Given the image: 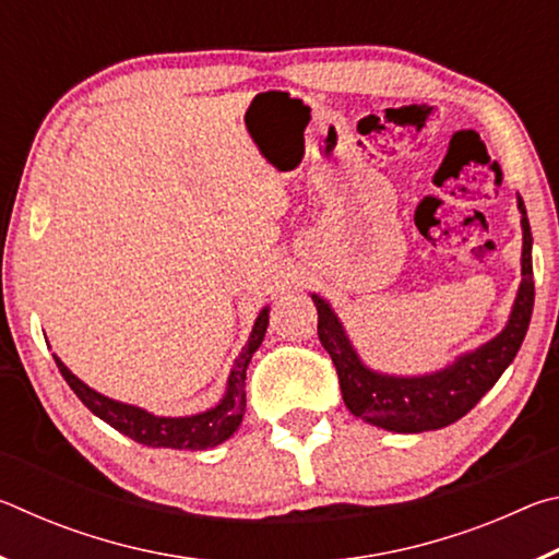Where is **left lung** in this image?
Segmentation results:
<instances>
[{"label":"left lung","instance_id":"left-lung-1","mask_svg":"<svg viewBox=\"0 0 559 559\" xmlns=\"http://www.w3.org/2000/svg\"><path fill=\"white\" fill-rule=\"evenodd\" d=\"M518 210L523 214V219H520L523 224V259H520L523 261V283L518 288L508 325L503 333L488 340L486 345L461 355L456 362L447 365L439 372L394 377L365 367L333 308L313 293L318 308V337L333 359L340 390H343V400L349 412L386 431H431L459 421L498 382V377L506 372V367L513 362L520 345H523L535 302L533 257H530L533 234H530L527 212L520 197Z\"/></svg>","mask_w":559,"mask_h":559}]
</instances>
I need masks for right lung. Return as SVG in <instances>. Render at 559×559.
<instances>
[{
    "instance_id": "obj_1",
    "label": "right lung",
    "mask_w": 559,
    "mask_h": 559,
    "mask_svg": "<svg viewBox=\"0 0 559 559\" xmlns=\"http://www.w3.org/2000/svg\"><path fill=\"white\" fill-rule=\"evenodd\" d=\"M269 325V308H263L253 330L249 335V343L236 357V365L229 374V382H226V392L222 402L206 409L202 414L192 416H155L140 406L122 404L116 400H108V396L98 394L91 390L88 384H83L79 377H75L69 367H66L59 357L53 355L56 365L63 374V380L69 382L75 396L88 406V409L100 416L103 421L110 424L112 429L126 433L132 441L143 443V447L153 449H189V451H202L219 447L231 433L239 429L246 412V367H249L253 353H257L259 345L263 343V335H266Z\"/></svg>"
}]
</instances>
